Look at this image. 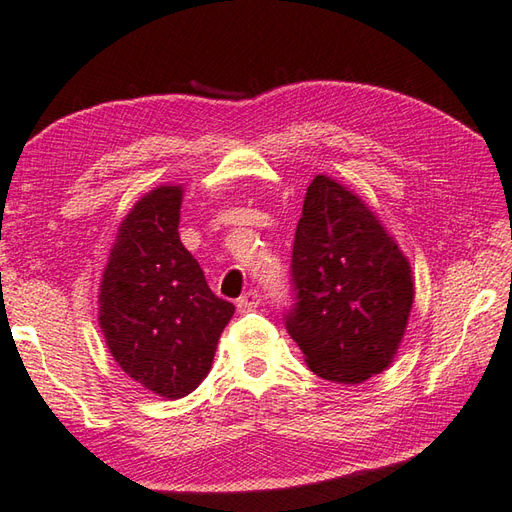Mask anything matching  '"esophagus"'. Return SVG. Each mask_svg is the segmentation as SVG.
I'll list each match as a JSON object with an SVG mask.
<instances>
[{"label":"esophagus","instance_id":"34e87169","mask_svg":"<svg viewBox=\"0 0 512 512\" xmlns=\"http://www.w3.org/2000/svg\"><path fill=\"white\" fill-rule=\"evenodd\" d=\"M259 303H262V295H259L257 290H248L237 299V310L239 312H250V310H255Z\"/></svg>","mask_w":512,"mask_h":512}]
</instances>
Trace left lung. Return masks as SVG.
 Returning <instances> with one entry per match:
<instances>
[{"mask_svg":"<svg viewBox=\"0 0 512 512\" xmlns=\"http://www.w3.org/2000/svg\"><path fill=\"white\" fill-rule=\"evenodd\" d=\"M290 268L286 330L312 372L358 385L389 367L413 306L411 266L356 193L310 182Z\"/></svg>","mask_w":512,"mask_h":512,"instance_id":"obj_1","label":"left lung"}]
</instances>
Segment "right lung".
Masks as SVG:
<instances>
[{"instance_id": "add662e5", "label": "right lung", "mask_w": 512, "mask_h": 512, "mask_svg": "<svg viewBox=\"0 0 512 512\" xmlns=\"http://www.w3.org/2000/svg\"><path fill=\"white\" fill-rule=\"evenodd\" d=\"M180 184L143 195L118 226L99 292V323L114 361L176 400L206 378L235 306L215 297L178 235Z\"/></svg>"}]
</instances>
